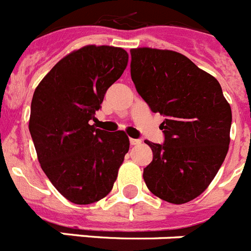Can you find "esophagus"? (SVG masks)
<instances>
[{
  "instance_id": "1",
  "label": "esophagus",
  "mask_w": 251,
  "mask_h": 251,
  "mask_svg": "<svg viewBox=\"0 0 251 251\" xmlns=\"http://www.w3.org/2000/svg\"><path fill=\"white\" fill-rule=\"evenodd\" d=\"M130 144L131 145H139V144H141V140L140 139H130Z\"/></svg>"
}]
</instances>
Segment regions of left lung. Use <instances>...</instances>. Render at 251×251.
Returning <instances> with one entry per match:
<instances>
[{"label":"left lung","instance_id":"8db88e82","mask_svg":"<svg viewBox=\"0 0 251 251\" xmlns=\"http://www.w3.org/2000/svg\"><path fill=\"white\" fill-rule=\"evenodd\" d=\"M131 79L160 124L164 143L145 140L152 162L145 184L174 204L195 200L210 186L227 154L231 107L219 80L173 50L131 49Z\"/></svg>","mask_w":251,"mask_h":251}]
</instances>
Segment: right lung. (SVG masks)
<instances>
[{"instance_id":"right-lung-1","label":"right lung","mask_w":251,"mask_h":251,"mask_svg":"<svg viewBox=\"0 0 251 251\" xmlns=\"http://www.w3.org/2000/svg\"><path fill=\"white\" fill-rule=\"evenodd\" d=\"M127 62L123 48L87 45L56 63L32 96L29 130L41 169L75 204L106 197L128 151L125 132L89 125Z\"/></svg>"}]
</instances>
